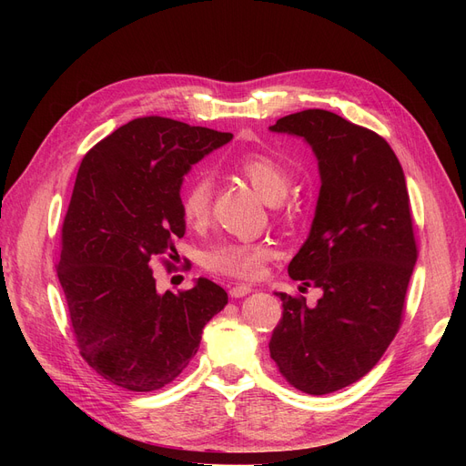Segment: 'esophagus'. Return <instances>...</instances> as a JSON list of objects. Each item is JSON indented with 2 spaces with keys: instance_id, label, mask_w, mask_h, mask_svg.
<instances>
[{
  "instance_id": "obj_1",
  "label": "esophagus",
  "mask_w": 466,
  "mask_h": 466,
  "mask_svg": "<svg viewBox=\"0 0 466 466\" xmlns=\"http://www.w3.org/2000/svg\"><path fill=\"white\" fill-rule=\"evenodd\" d=\"M253 289L249 287V285H234L232 289H230V297L232 299H241V297H246V295H249Z\"/></svg>"
}]
</instances>
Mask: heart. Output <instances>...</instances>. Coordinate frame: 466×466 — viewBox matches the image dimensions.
I'll use <instances>...</instances> for the list:
<instances>
[{
  "label": "heart",
  "instance_id": "heart-1",
  "mask_svg": "<svg viewBox=\"0 0 466 466\" xmlns=\"http://www.w3.org/2000/svg\"><path fill=\"white\" fill-rule=\"evenodd\" d=\"M238 169L249 179L266 202H279L289 190V171L270 155L251 153L238 162ZM213 179L208 174L190 177L181 192V217L187 225H204L211 213ZM274 257V248L264 241H223L204 255L208 270L238 279H255L264 264Z\"/></svg>",
  "mask_w": 466,
  "mask_h": 466
}]
</instances>
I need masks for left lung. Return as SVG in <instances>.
Segmentation results:
<instances>
[{"label": "left lung", "mask_w": 466, "mask_h": 466, "mask_svg": "<svg viewBox=\"0 0 466 466\" xmlns=\"http://www.w3.org/2000/svg\"><path fill=\"white\" fill-rule=\"evenodd\" d=\"M270 130L304 137L319 160L315 218L289 276L323 289L315 308L276 292L270 357L292 387L327 395L369 374L402 325L418 260L410 196L390 145L336 113L306 109Z\"/></svg>", "instance_id": "1"}]
</instances>
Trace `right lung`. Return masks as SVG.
Segmentation results:
<instances>
[{"mask_svg":"<svg viewBox=\"0 0 466 466\" xmlns=\"http://www.w3.org/2000/svg\"><path fill=\"white\" fill-rule=\"evenodd\" d=\"M228 132L139 116L85 155L62 225L56 274L81 357L104 380L136 393L174 381L202 330L228 302L200 278L174 295L157 290L153 260L174 258L185 236L181 183Z\"/></svg>","mask_w":466,"mask_h":466,"instance_id":"add662e5","label":"right lung"}]
</instances>
